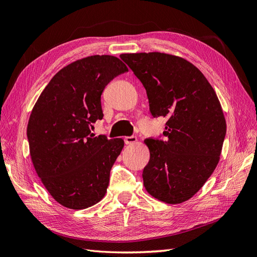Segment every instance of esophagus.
<instances>
[{"instance_id":"1","label":"esophagus","mask_w":257,"mask_h":257,"mask_svg":"<svg viewBox=\"0 0 257 257\" xmlns=\"http://www.w3.org/2000/svg\"><path fill=\"white\" fill-rule=\"evenodd\" d=\"M137 142V137L136 136H126L124 137V143L126 145H133Z\"/></svg>"}]
</instances>
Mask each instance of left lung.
Wrapping results in <instances>:
<instances>
[{"instance_id":"left-lung-1","label":"left lung","mask_w":257,"mask_h":257,"mask_svg":"<svg viewBox=\"0 0 257 257\" xmlns=\"http://www.w3.org/2000/svg\"><path fill=\"white\" fill-rule=\"evenodd\" d=\"M120 58L145 87L153 118H167L165 141H145L150 150L143 172L145 188L164 203H183L219 163L226 135L219 98L203 73L182 58L161 52Z\"/></svg>"}]
</instances>
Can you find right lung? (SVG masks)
<instances>
[{"label": "right lung", "mask_w": 257, "mask_h": 257, "mask_svg": "<svg viewBox=\"0 0 257 257\" xmlns=\"http://www.w3.org/2000/svg\"><path fill=\"white\" fill-rule=\"evenodd\" d=\"M127 71L112 56L73 62L53 76L30 115L27 135L34 168L64 207L84 209L105 196L124 142L94 137L90 126L103 119L100 95L106 85Z\"/></svg>", "instance_id": "add662e5"}]
</instances>
